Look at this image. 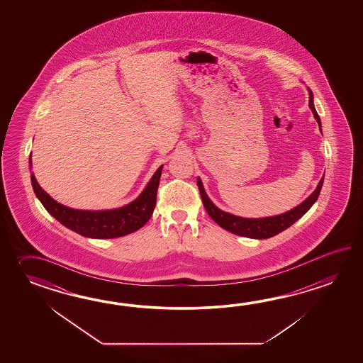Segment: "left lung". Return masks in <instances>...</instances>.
<instances>
[{"label": "left lung", "instance_id": "1", "mask_svg": "<svg viewBox=\"0 0 363 363\" xmlns=\"http://www.w3.org/2000/svg\"><path fill=\"white\" fill-rule=\"evenodd\" d=\"M308 108H311L314 118L318 122V125L320 128V118L316 113L313 102V92L308 89ZM324 179H320L319 184L315 188V191L308 196L306 200L300 203L298 206L286 211L284 214L279 216H267V218H242V216H233L230 213H225L223 210L216 208V205L208 199V194L203 189V185L200 178H197V185L200 189L201 199L203 202V206L206 208L208 216L211 219L219 224L222 228L227 231L232 232L235 235L244 236V238H250V239H269L280 232L284 231L288 227H291L294 222H297L302 216L308 213V208L314 205V202L318 200L319 193L322 189Z\"/></svg>", "mask_w": 363, "mask_h": 363}]
</instances>
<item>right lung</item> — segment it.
I'll list each match as a JSON object with an SVG mask.
<instances>
[{
	"label": "right lung",
	"instance_id": "right-lung-1",
	"mask_svg": "<svg viewBox=\"0 0 363 363\" xmlns=\"http://www.w3.org/2000/svg\"><path fill=\"white\" fill-rule=\"evenodd\" d=\"M30 164L32 166L31 158ZM161 166L149 180L145 189L131 203L111 210H77L61 205L53 200L41 186L31 172L33 192L48 213L69 228L85 238L91 239H114L138 231L147 223L153 214L157 201V191L160 185Z\"/></svg>",
	"mask_w": 363,
	"mask_h": 363
}]
</instances>
